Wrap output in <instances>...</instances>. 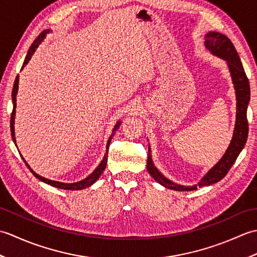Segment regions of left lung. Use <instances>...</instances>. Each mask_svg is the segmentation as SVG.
<instances>
[{"instance_id":"obj_1","label":"left lung","mask_w":257,"mask_h":257,"mask_svg":"<svg viewBox=\"0 0 257 257\" xmlns=\"http://www.w3.org/2000/svg\"><path fill=\"white\" fill-rule=\"evenodd\" d=\"M204 45L212 54L225 59L227 62L234 84V88H235L236 92V122L235 128H234L232 141L230 146H228L224 156H223L222 159L206 173V176L201 180L199 187H205V185L214 184L224 178L228 170H230L232 166L234 165V162H235L239 152L244 148L245 144H246L248 134L246 111L250 96L248 78L244 72L241 59H239L238 54L235 50V47H234L233 43L230 41V38L221 34V33L210 32L205 35ZM147 170H148V172L151 174V177L154 178L157 182H159L163 187H166L168 189L177 191H192L198 187V185H193V187H183V185H179L169 181L167 178L163 177L162 174L157 170V168L154 166V163H152L150 154L148 156V160H147Z\"/></svg>"}]
</instances>
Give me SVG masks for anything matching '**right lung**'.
<instances>
[{"mask_svg": "<svg viewBox=\"0 0 257 257\" xmlns=\"http://www.w3.org/2000/svg\"><path fill=\"white\" fill-rule=\"evenodd\" d=\"M48 32H50V30L43 31V32L41 33V34L38 35V36L35 38V41L33 42V44L31 45L29 52H27V54H26V57H25V59H24V63H23V66H22V68H24L25 65H26L27 63H29V61L31 59L32 55H33V54H34V52H35L36 48L38 47V45H40L41 43L43 42V40H44V38H45V36H46V34H47ZM18 89H19V75L16 76L15 81H14V86H13V90H12L13 110H12V114H11V121H10V123H11V135H12V138H13V141H14V143H16V140H15V134H14V117H15L16 94H18ZM119 125H120V121H119V122H117V124L114 125L113 132H116V130L119 128ZM112 136H113V134L110 136V137H109V140H108V143H107L106 155H105V157H103V159H102V161L100 162V165L97 167L96 170H95L94 172H92V173L90 174V176H88V177H87V178H86V179H84V180H81V181H79V182H75V183H62V182L53 181V180L45 179V178H43V177H41V176H38L37 173H35L34 171H33L32 169L30 168V166L27 165V163H26V161H25L24 159H23V160H24V162H25V165H26L27 167H29V169L31 170V172H32L33 174H34V176H35L38 180H41V181L45 182V183H47V184H51V185H53V187L59 188V189H65V190H81V189L88 188V187H90V185H91L92 183H95V182L97 181V179L101 176V173L103 172V170H105L106 165H107V158H108V149H109V145H110V141H111Z\"/></svg>", "mask_w": 257, "mask_h": 257, "instance_id": "1", "label": "right lung"}]
</instances>
